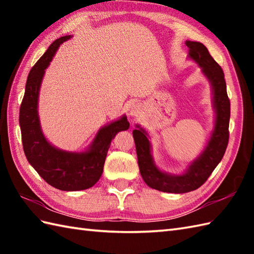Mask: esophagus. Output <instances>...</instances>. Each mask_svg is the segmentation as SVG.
Masks as SVG:
<instances>
[{
    "label": "esophagus",
    "instance_id": "obj_1",
    "mask_svg": "<svg viewBox=\"0 0 254 254\" xmlns=\"http://www.w3.org/2000/svg\"><path fill=\"white\" fill-rule=\"evenodd\" d=\"M139 110H141V107H139L137 104H135V105L132 106L130 113H131L132 116H134V117H137L139 115Z\"/></svg>",
    "mask_w": 254,
    "mask_h": 254
}]
</instances>
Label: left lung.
Wrapping results in <instances>:
<instances>
[{"mask_svg": "<svg viewBox=\"0 0 254 254\" xmlns=\"http://www.w3.org/2000/svg\"><path fill=\"white\" fill-rule=\"evenodd\" d=\"M189 48V58L195 61L202 72L208 78L213 89V102L216 111L214 131L203 153L189 166L185 174L180 176L169 175L160 171L156 167L147 133L137 126L133 131L136 146L137 163L141 176L145 183L150 188L161 192L187 193L201 187L212 175L220 163L226 152L229 139L230 101L226 88L223 68L209 55L207 48L201 42L186 41Z\"/></svg>", "mask_w": 254, "mask_h": 254, "instance_id": "1", "label": "left lung"}]
</instances>
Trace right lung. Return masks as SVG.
Returning <instances> with one entry per match:
<instances>
[{"label": "right lung", "mask_w": 254, "mask_h": 254, "mask_svg": "<svg viewBox=\"0 0 254 254\" xmlns=\"http://www.w3.org/2000/svg\"><path fill=\"white\" fill-rule=\"evenodd\" d=\"M72 36L59 38L30 69L19 109V126L24 152L29 164L50 186L62 191H79L100 179L111 141L120 131L130 127L126 116L101 127L89 149L72 153L59 149L47 141L38 116V97L45 69L61 44Z\"/></svg>", "instance_id": "obj_1"}]
</instances>
